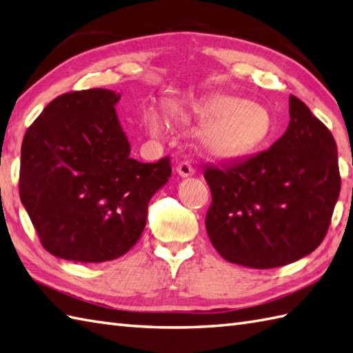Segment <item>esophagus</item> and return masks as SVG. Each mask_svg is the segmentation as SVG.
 <instances>
[{"label": "esophagus", "instance_id": "1", "mask_svg": "<svg viewBox=\"0 0 353 353\" xmlns=\"http://www.w3.org/2000/svg\"><path fill=\"white\" fill-rule=\"evenodd\" d=\"M176 172H178V175H179V176L187 178V176H192V175L194 174V169L192 168V164H190V163H187V161H181V163L178 164Z\"/></svg>", "mask_w": 353, "mask_h": 353}]
</instances>
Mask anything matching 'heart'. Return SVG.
<instances>
[{
	"label": "heart",
	"instance_id": "b5f03b06",
	"mask_svg": "<svg viewBox=\"0 0 353 353\" xmlns=\"http://www.w3.org/2000/svg\"><path fill=\"white\" fill-rule=\"evenodd\" d=\"M169 113L181 123H201L202 146L210 154L225 159L254 152L272 131L268 108L230 95H216L193 105L172 103ZM145 125L151 136H160L164 131L163 113L150 108L145 113Z\"/></svg>",
	"mask_w": 353,
	"mask_h": 353
}]
</instances>
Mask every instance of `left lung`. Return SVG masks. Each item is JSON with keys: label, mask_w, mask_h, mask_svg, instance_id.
I'll return each mask as SVG.
<instances>
[{"label": "left lung", "mask_w": 353, "mask_h": 353, "mask_svg": "<svg viewBox=\"0 0 353 353\" xmlns=\"http://www.w3.org/2000/svg\"><path fill=\"white\" fill-rule=\"evenodd\" d=\"M205 228L226 261L250 269L294 263L323 241L340 194L339 154L325 125L290 97V123L268 151L205 168Z\"/></svg>", "instance_id": "8db88e82"}]
</instances>
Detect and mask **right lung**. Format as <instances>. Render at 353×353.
<instances>
[{
    "mask_svg": "<svg viewBox=\"0 0 353 353\" xmlns=\"http://www.w3.org/2000/svg\"><path fill=\"white\" fill-rule=\"evenodd\" d=\"M107 89L57 97L22 140L19 194L42 246L78 263L119 258L136 245L148 203L169 181V157L131 159Z\"/></svg>",
    "mask_w": 353,
    "mask_h": 353,
    "instance_id": "1",
    "label": "right lung"
}]
</instances>
